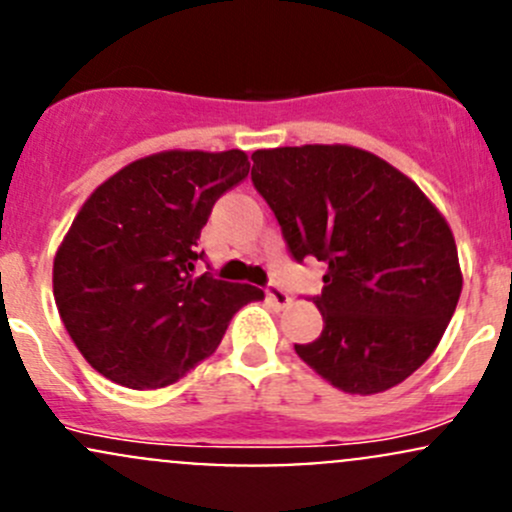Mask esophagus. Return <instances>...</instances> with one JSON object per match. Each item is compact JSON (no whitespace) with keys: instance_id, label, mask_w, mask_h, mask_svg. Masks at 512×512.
Masks as SVG:
<instances>
[{"instance_id":"1","label":"esophagus","mask_w":512,"mask_h":512,"mask_svg":"<svg viewBox=\"0 0 512 512\" xmlns=\"http://www.w3.org/2000/svg\"><path fill=\"white\" fill-rule=\"evenodd\" d=\"M267 299H270V304L277 306V309H287L289 301H292L289 299V294L282 292L277 284H270V287H267Z\"/></svg>"}]
</instances>
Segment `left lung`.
<instances>
[{"label":"left lung","mask_w":512,"mask_h":512,"mask_svg":"<svg viewBox=\"0 0 512 512\" xmlns=\"http://www.w3.org/2000/svg\"><path fill=\"white\" fill-rule=\"evenodd\" d=\"M252 184L294 260L326 262L324 331L294 351L351 395L407 380L439 346L461 297L454 233L410 176L351 144L257 149Z\"/></svg>","instance_id":"obj_1"}]
</instances>
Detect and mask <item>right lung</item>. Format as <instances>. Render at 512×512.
Masks as SVG:
<instances>
[{"label": "right lung", "mask_w": 512, "mask_h": 512, "mask_svg": "<svg viewBox=\"0 0 512 512\" xmlns=\"http://www.w3.org/2000/svg\"><path fill=\"white\" fill-rule=\"evenodd\" d=\"M247 154L169 149L122 166L80 206L53 257V297L83 358L117 385L159 390L215 353L252 284L193 277L215 201Z\"/></svg>", "instance_id": "obj_1"}]
</instances>
